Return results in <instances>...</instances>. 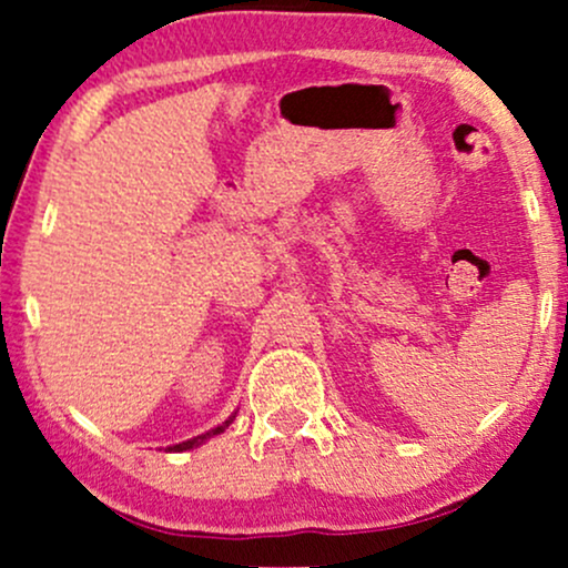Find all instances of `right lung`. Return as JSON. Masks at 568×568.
I'll use <instances>...</instances> for the list:
<instances>
[{"mask_svg": "<svg viewBox=\"0 0 568 568\" xmlns=\"http://www.w3.org/2000/svg\"><path fill=\"white\" fill-rule=\"evenodd\" d=\"M233 419V417H231ZM231 419H225L223 425H217L215 430H210V433H204V436H196V438H191V442H183V444H175V446H170V452H185V449H193V446H199L204 442V438H210V436H217V433H223L225 428H229L231 425Z\"/></svg>", "mask_w": 568, "mask_h": 568, "instance_id": "obj_1", "label": "right lung"}]
</instances>
